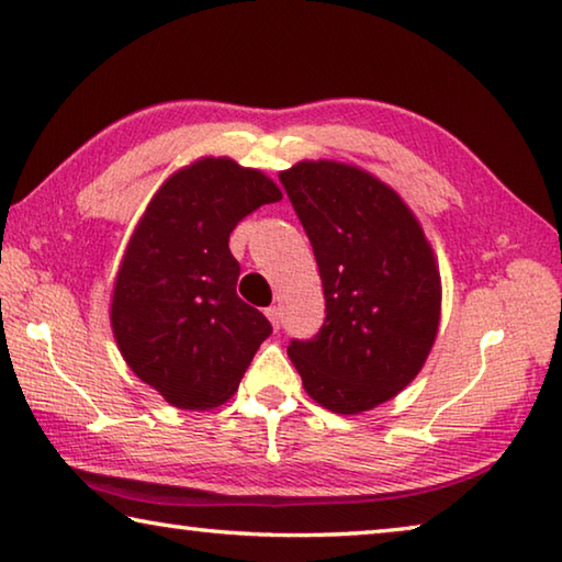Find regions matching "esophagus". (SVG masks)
Returning <instances> with one entry per match:
<instances>
[{
	"label": "esophagus",
	"mask_w": 562,
	"mask_h": 562,
	"mask_svg": "<svg viewBox=\"0 0 562 562\" xmlns=\"http://www.w3.org/2000/svg\"><path fill=\"white\" fill-rule=\"evenodd\" d=\"M263 313H266V318H269L271 326H273L276 330H279V326H281V313H279V308L271 306V308H266Z\"/></svg>",
	"instance_id": "obj_1"
}]
</instances>
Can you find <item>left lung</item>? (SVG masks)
Wrapping results in <instances>:
<instances>
[{
  "label": "left lung",
  "mask_w": 562,
  "mask_h": 562,
  "mask_svg": "<svg viewBox=\"0 0 562 562\" xmlns=\"http://www.w3.org/2000/svg\"><path fill=\"white\" fill-rule=\"evenodd\" d=\"M316 254L326 323L293 340L303 390L336 415L400 395L437 340L441 276L407 202L358 165L301 160L279 172Z\"/></svg>",
  "instance_id": "left-lung-1"
}]
</instances>
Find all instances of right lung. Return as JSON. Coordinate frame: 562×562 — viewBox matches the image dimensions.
Segmentation results:
<instances>
[{
    "mask_svg": "<svg viewBox=\"0 0 562 562\" xmlns=\"http://www.w3.org/2000/svg\"><path fill=\"white\" fill-rule=\"evenodd\" d=\"M281 196L261 170L206 155L167 177L137 220L113 281L111 328L127 368L172 407L224 405L271 336L236 296L229 234Z\"/></svg>",
    "mask_w": 562,
    "mask_h": 562,
    "instance_id": "1",
    "label": "right lung"
}]
</instances>
